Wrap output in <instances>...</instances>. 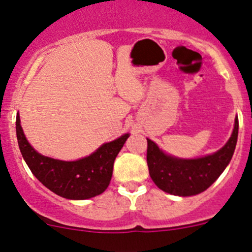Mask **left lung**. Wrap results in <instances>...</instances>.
I'll use <instances>...</instances> for the list:
<instances>
[{"label": "left lung", "mask_w": 252, "mask_h": 252, "mask_svg": "<svg viewBox=\"0 0 252 252\" xmlns=\"http://www.w3.org/2000/svg\"><path fill=\"white\" fill-rule=\"evenodd\" d=\"M238 138V118L225 146L211 155L196 158H180L166 154L147 138V163L149 175L163 192L179 196L196 195L206 190L226 168L232 158Z\"/></svg>", "instance_id": "left-lung-1"}]
</instances>
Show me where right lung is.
<instances>
[{
	"label": "right lung",
	"mask_w": 252,
	"mask_h": 252,
	"mask_svg": "<svg viewBox=\"0 0 252 252\" xmlns=\"http://www.w3.org/2000/svg\"><path fill=\"white\" fill-rule=\"evenodd\" d=\"M16 136L22 158L43 186L63 198L84 200L102 194L108 189L115 158L129 134L102 144L91 155L76 161L57 160L37 153L26 138L19 114L16 116Z\"/></svg>",
	"instance_id": "add662e5"
}]
</instances>
